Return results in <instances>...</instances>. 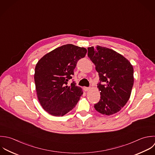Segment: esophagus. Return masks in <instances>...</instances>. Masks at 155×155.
<instances>
[{
    "label": "esophagus",
    "instance_id": "esophagus-1",
    "mask_svg": "<svg viewBox=\"0 0 155 155\" xmlns=\"http://www.w3.org/2000/svg\"><path fill=\"white\" fill-rule=\"evenodd\" d=\"M90 89H91L90 87H84V90L85 91H89Z\"/></svg>",
    "mask_w": 155,
    "mask_h": 155
}]
</instances>
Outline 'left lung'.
I'll use <instances>...</instances> for the list:
<instances>
[{
	"label": "left lung",
	"mask_w": 155,
	"mask_h": 155,
	"mask_svg": "<svg viewBox=\"0 0 155 155\" xmlns=\"http://www.w3.org/2000/svg\"><path fill=\"white\" fill-rule=\"evenodd\" d=\"M87 50V56L94 63L100 78L97 87L101 97L94 108L103 115L116 114L130 98L134 82V68L127 59L111 49L97 46Z\"/></svg>",
	"instance_id": "obj_1"
}]
</instances>
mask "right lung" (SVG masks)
<instances>
[{"instance_id": "1", "label": "right lung", "mask_w": 155, "mask_h": 155, "mask_svg": "<svg viewBox=\"0 0 155 155\" xmlns=\"http://www.w3.org/2000/svg\"><path fill=\"white\" fill-rule=\"evenodd\" d=\"M87 49L72 44L58 47L45 55L37 63L34 81L38 100L45 110L62 117L77 105L83 92L72 79L78 61L84 57Z\"/></svg>"}]
</instances>
